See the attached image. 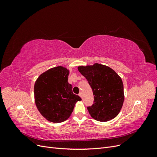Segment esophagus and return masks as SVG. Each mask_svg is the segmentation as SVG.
<instances>
[{
    "mask_svg": "<svg viewBox=\"0 0 157 157\" xmlns=\"http://www.w3.org/2000/svg\"><path fill=\"white\" fill-rule=\"evenodd\" d=\"M78 95H79V96L82 98V92H80Z\"/></svg>",
    "mask_w": 157,
    "mask_h": 157,
    "instance_id": "esophagus-1",
    "label": "esophagus"
}]
</instances>
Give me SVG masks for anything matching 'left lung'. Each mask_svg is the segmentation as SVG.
<instances>
[{"label": "left lung", "mask_w": 157, "mask_h": 157, "mask_svg": "<svg viewBox=\"0 0 157 157\" xmlns=\"http://www.w3.org/2000/svg\"><path fill=\"white\" fill-rule=\"evenodd\" d=\"M79 72L92 89L94 103L88 111L95 120L107 122L119 113L124 99L121 78L111 68L99 63L79 66Z\"/></svg>", "instance_id": "1"}]
</instances>
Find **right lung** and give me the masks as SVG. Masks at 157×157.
Here are the masks:
<instances>
[{"instance_id":"1","label":"right lung","mask_w":157,"mask_h":157,"mask_svg":"<svg viewBox=\"0 0 157 157\" xmlns=\"http://www.w3.org/2000/svg\"><path fill=\"white\" fill-rule=\"evenodd\" d=\"M69 71L58 66L41 74L34 86L35 101L38 110L46 120L59 123L72 113L75 103L81 100L72 91L68 82Z\"/></svg>"}]
</instances>
